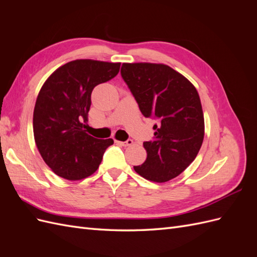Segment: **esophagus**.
<instances>
[{
	"label": "esophagus",
	"instance_id": "obj_1",
	"mask_svg": "<svg viewBox=\"0 0 257 257\" xmlns=\"http://www.w3.org/2000/svg\"><path fill=\"white\" fill-rule=\"evenodd\" d=\"M115 143L118 144V145H120V146H123V147H128V146L133 145V141H132V139H127L126 142H119V141H116Z\"/></svg>",
	"mask_w": 257,
	"mask_h": 257
}]
</instances>
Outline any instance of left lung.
Returning <instances> with one entry per match:
<instances>
[{"instance_id":"1","label":"left lung","mask_w":257,"mask_h":257,"mask_svg":"<svg viewBox=\"0 0 257 257\" xmlns=\"http://www.w3.org/2000/svg\"><path fill=\"white\" fill-rule=\"evenodd\" d=\"M121 76L142 113L158 120L154 136L145 142V163L135 172L163 183L180 175L203 145L205 120L196 88L170 66L157 63H123Z\"/></svg>"}]
</instances>
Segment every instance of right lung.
Listing matches in <instances>:
<instances>
[{
  "instance_id": "obj_1",
  "label": "right lung",
  "mask_w": 257,
  "mask_h": 257,
  "mask_svg": "<svg viewBox=\"0 0 257 257\" xmlns=\"http://www.w3.org/2000/svg\"><path fill=\"white\" fill-rule=\"evenodd\" d=\"M121 63L75 60L60 66L38 93L33 113L34 139L52 172L77 181L94 174L111 138L97 139L85 133L91 93L97 84L112 79Z\"/></svg>"
}]
</instances>
